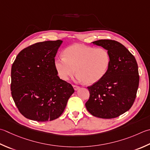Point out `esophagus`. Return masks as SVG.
Here are the masks:
<instances>
[{
  "instance_id": "1",
  "label": "esophagus",
  "mask_w": 150,
  "mask_h": 150,
  "mask_svg": "<svg viewBox=\"0 0 150 150\" xmlns=\"http://www.w3.org/2000/svg\"><path fill=\"white\" fill-rule=\"evenodd\" d=\"M73 88H74L75 90H77L80 87H79V86H77V85H73Z\"/></svg>"
}]
</instances>
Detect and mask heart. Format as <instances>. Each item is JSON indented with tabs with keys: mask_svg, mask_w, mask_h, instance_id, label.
Listing matches in <instances>:
<instances>
[{
	"mask_svg": "<svg viewBox=\"0 0 150 150\" xmlns=\"http://www.w3.org/2000/svg\"><path fill=\"white\" fill-rule=\"evenodd\" d=\"M64 56L54 60L55 68L60 78L67 81L77 72V80L88 84L100 81L107 73L110 63V56L107 49L82 44L67 47Z\"/></svg>",
	"mask_w": 150,
	"mask_h": 150,
	"instance_id": "1",
	"label": "heart"
}]
</instances>
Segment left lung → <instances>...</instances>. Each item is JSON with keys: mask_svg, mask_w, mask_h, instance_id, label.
Wrapping results in <instances>:
<instances>
[{"mask_svg": "<svg viewBox=\"0 0 150 150\" xmlns=\"http://www.w3.org/2000/svg\"><path fill=\"white\" fill-rule=\"evenodd\" d=\"M92 43L107 50L110 63L104 77L88 87L90 98L85 105L93 116L116 118L129 110L135 100L139 84L138 64L129 50L115 40Z\"/></svg>", "mask_w": 150, "mask_h": 150, "instance_id": "obj_1", "label": "left lung"}]
</instances>
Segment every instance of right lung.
<instances>
[{
	"label": "right lung",
	"mask_w": 150,
	"mask_h": 150,
	"mask_svg": "<svg viewBox=\"0 0 150 150\" xmlns=\"http://www.w3.org/2000/svg\"><path fill=\"white\" fill-rule=\"evenodd\" d=\"M62 40L45 41L25 48L17 54L11 70V96L21 114L37 122L58 118L75 92L62 80L54 57Z\"/></svg>",
	"instance_id": "add662e5"
}]
</instances>
